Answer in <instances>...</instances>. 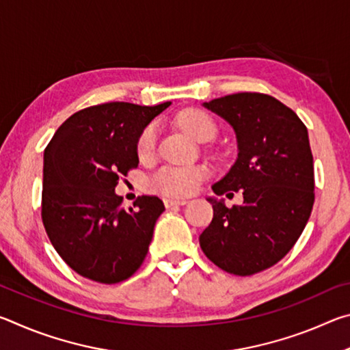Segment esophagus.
<instances>
[{
    "mask_svg": "<svg viewBox=\"0 0 350 350\" xmlns=\"http://www.w3.org/2000/svg\"><path fill=\"white\" fill-rule=\"evenodd\" d=\"M165 206L167 208H173V206H180V205H185L187 200L185 199H173V198H167L163 200Z\"/></svg>",
    "mask_w": 350,
    "mask_h": 350,
    "instance_id": "34e87169",
    "label": "esophagus"
}]
</instances>
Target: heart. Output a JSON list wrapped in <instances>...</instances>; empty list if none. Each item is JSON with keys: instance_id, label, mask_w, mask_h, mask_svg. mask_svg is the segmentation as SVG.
<instances>
[{"instance_id": "heart-1", "label": "heart", "mask_w": 350, "mask_h": 350, "mask_svg": "<svg viewBox=\"0 0 350 350\" xmlns=\"http://www.w3.org/2000/svg\"><path fill=\"white\" fill-rule=\"evenodd\" d=\"M177 122L188 135L199 142L210 140L216 133V125L206 112L200 109L182 111ZM159 129L154 125H148L142 131L137 140V154L142 161L150 159L157 146ZM208 176V170L202 165L191 167H163L150 179V188L156 193L168 194V196H188L198 185Z\"/></svg>"}]
</instances>
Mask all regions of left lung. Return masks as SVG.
Returning a JSON list of instances; mask_svg holds the SVG:
<instances>
[{"mask_svg":"<svg viewBox=\"0 0 350 350\" xmlns=\"http://www.w3.org/2000/svg\"><path fill=\"white\" fill-rule=\"evenodd\" d=\"M233 128L238 157L213 185L217 196L242 189L244 204L227 208L208 198L213 219L199 236L205 256L228 273L248 276L290 252L315 200L307 128L280 100L239 92L202 103Z\"/></svg>","mask_w":350,"mask_h":350,"instance_id":"obj_1","label":"left lung"}]
</instances>
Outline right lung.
Returning a JSON list of instances; mask_svg holds the SVG:
<instances>
[{
	"mask_svg": "<svg viewBox=\"0 0 350 350\" xmlns=\"http://www.w3.org/2000/svg\"><path fill=\"white\" fill-rule=\"evenodd\" d=\"M171 102H126L81 109L57 129L44 150L41 217L62 259L88 280L116 284L137 270L165 211L157 196L123 208L118 177L139 165L137 140Z\"/></svg>",
	"mask_w": 350,
	"mask_h": 350,
	"instance_id": "obj_1",
	"label": "right lung"
}]
</instances>
